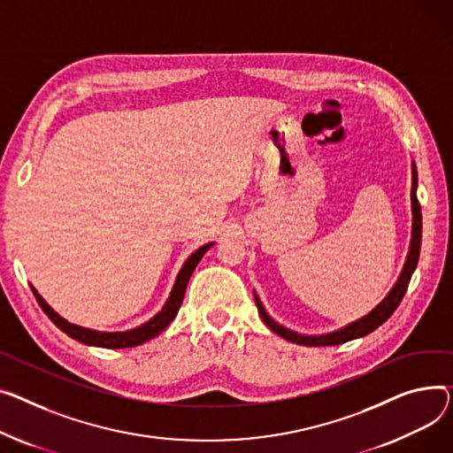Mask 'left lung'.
I'll return each instance as SVG.
<instances>
[{
    "label": "left lung",
    "instance_id": "8db88e82",
    "mask_svg": "<svg viewBox=\"0 0 453 453\" xmlns=\"http://www.w3.org/2000/svg\"><path fill=\"white\" fill-rule=\"evenodd\" d=\"M415 191H417V169H415V164H411V213H413V222H411L410 251H408L404 267H403L401 275H399V280L395 282L394 288H391V291L384 296L380 304H377L366 317L358 319V320H355V322H351V324H348V326H344L337 331H331V334H326V335H300V334H296V331H291V329L284 327L282 324H279V322L271 319L265 313V310L260 303V298L255 293L258 315L262 317L264 324L271 331H275V334L280 335L282 339H286L289 342H295V344H300V346H337V344L358 339V337H365V335L372 334V331H375L380 324H384L391 317V313H394L397 310V306L401 304V300H403V296L408 289L410 279H411L413 271L417 267V262H418L420 233H423V215H420V205H418Z\"/></svg>",
    "mask_w": 453,
    "mask_h": 453
}]
</instances>
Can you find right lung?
<instances>
[{
    "mask_svg": "<svg viewBox=\"0 0 453 453\" xmlns=\"http://www.w3.org/2000/svg\"><path fill=\"white\" fill-rule=\"evenodd\" d=\"M215 242H209L202 248H198L182 265V269H180V273L174 280V286L171 289V295L167 298V303L164 304L162 311H158L153 319L147 320L145 324L134 327V329H127V331H112V334H109V331H96V329H88V327H81V326H76V324H71L67 322L64 317H59L47 303L43 300V296L33 288V293L38 300V304L42 306V310L45 311V315L64 331V334H67L71 339L81 342V344H87V346H98V348H107V349H119V348H134V346H140L150 339H155L157 335H160L162 331L173 322V319L176 317L180 306H182V300H184V295H186V288H188V282L193 275V271L196 267V264L202 260V257L205 255V251L213 246Z\"/></svg>",
    "mask_w": 453,
    "mask_h": 453,
    "instance_id": "obj_1",
    "label": "right lung"
}]
</instances>
